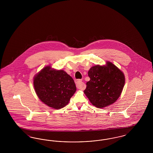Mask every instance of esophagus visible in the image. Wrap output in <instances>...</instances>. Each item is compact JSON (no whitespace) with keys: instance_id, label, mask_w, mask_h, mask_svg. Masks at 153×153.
<instances>
[{"instance_id":"esophagus-1","label":"esophagus","mask_w":153,"mask_h":153,"mask_svg":"<svg viewBox=\"0 0 153 153\" xmlns=\"http://www.w3.org/2000/svg\"><path fill=\"white\" fill-rule=\"evenodd\" d=\"M76 84V87L79 89H83L84 88V85L83 84V82H82V80L78 79L75 81Z\"/></svg>"}]
</instances>
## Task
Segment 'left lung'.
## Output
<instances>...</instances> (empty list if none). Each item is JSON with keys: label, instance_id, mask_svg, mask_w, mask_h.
I'll return each instance as SVG.
<instances>
[{"label": "left lung", "instance_id": "8db88e82", "mask_svg": "<svg viewBox=\"0 0 153 153\" xmlns=\"http://www.w3.org/2000/svg\"><path fill=\"white\" fill-rule=\"evenodd\" d=\"M88 76L90 80L84 92L94 105L103 108L117 100L123 90L125 78L116 66L108 62L106 66H92Z\"/></svg>", "mask_w": 153, "mask_h": 153}]
</instances>
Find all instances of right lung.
<instances>
[{
    "instance_id": "right-lung-1",
    "label": "right lung",
    "mask_w": 153,
    "mask_h": 153,
    "mask_svg": "<svg viewBox=\"0 0 153 153\" xmlns=\"http://www.w3.org/2000/svg\"><path fill=\"white\" fill-rule=\"evenodd\" d=\"M34 87L39 99L49 107L60 109L68 104L76 91L73 79L62 70L46 66L34 79Z\"/></svg>"
}]
</instances>
